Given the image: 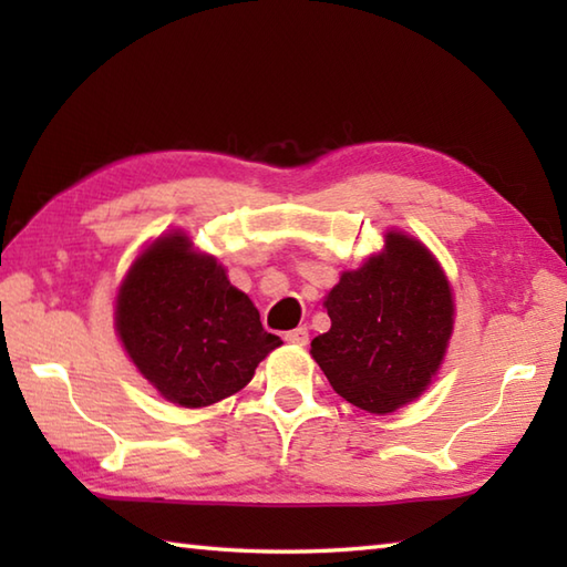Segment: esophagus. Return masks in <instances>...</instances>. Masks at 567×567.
<instances>
[{
	"instance_id": "1",
	"label": "esophagus",
	"mask_w": 567,
	"mask_h": 567,
	"mask_svg": "<svg viewBox=\"0 0 567 567\" xmlns=\"http://www.w3.org/2000/svg\"><path fill=\"white\" fill-rule=\"evenodd\" d=\"M285 341L287 343H295V346H307L309 343V329L307 327H297L292 331L285 333Z\"/></svg>"
}]
</instances>
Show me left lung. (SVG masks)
Listing matches in <instances>:
<instances>
[{
    "mask_svg": "<svg viewBox=\"0 0 567 567\" xmlns=\"http://www.w3.org/2000/svg\"><path fill=\"white\" fill-rule=\"evenodd\" d=\"M331 329L311 355L336 394L390 414L426 390L453 329V295L431 252L388 234L382 256L343 272L327 297Z\"/></svg>",
    "mask_w": 567,
    "mask_h": 567,
    "instance_id": "left-lung-1",
    "label": "left lung"
}]
</instances>
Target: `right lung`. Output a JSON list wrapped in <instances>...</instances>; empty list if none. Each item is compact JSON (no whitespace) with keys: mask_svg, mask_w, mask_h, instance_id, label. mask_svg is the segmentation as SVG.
<instances>
[{"mask_svg":"<svg viewBox=\"0 0 567 567\" xmlns=\"http://www.w3.org/2000/svg\"><path fill=\"white\" fill-rule=\"evenodd\" d=\"M116 331L155 390L179 406H207L250 382L282 341L228 282L221 265L179 234L158 238L128 270Z\"/></svg>","mask_w":567,"mask_h":567,"instance_id":"1","label":"right lung"}]
</instances>
